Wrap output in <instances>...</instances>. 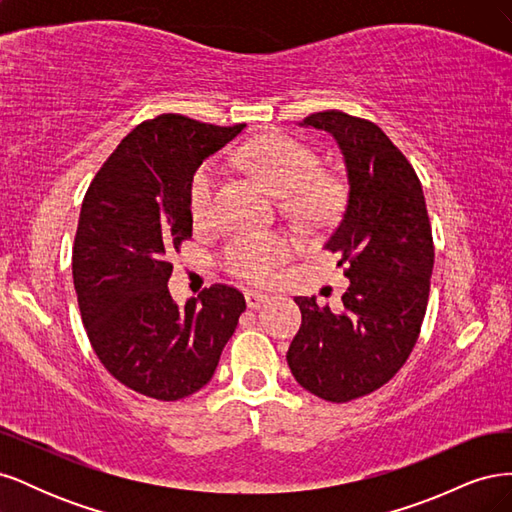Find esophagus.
<instances>
[{
	"instance_id": "34e87169",
	"label": "esophagus",
	"mask_w": 512,
	"mask_h": 512,
	"mask_svg": "<svg viewBox=\"0 0 512 512\" xmlns=\"http://www.w3.org/2000/svg\"><path fill=\"white\" fill-rule=\"evenodd\" d=\"M267 301H269V294L258 292V290H245V303H247V307L258 309L262 303H267Z\"/></svg>"
}]
</instances>
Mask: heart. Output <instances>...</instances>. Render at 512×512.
I'll return each instance as SVG.
<instances>
[{
    "label": "heart",
    "instance_id": "obj_1",
    "mask_svg": "<svg viewBox=\"0 0 512 512\" xmlns=\"http://www.w3.org/2000/svg\"><path fill=\"white\" fill-rule=\"evenodd\" d=\"M241 162L273 194L282 196L286 209L301 222H327L337 211V183L322 177L316 153L292 138L282 134L260 136L243 147ZM215 190H218V168L207 162L196 170L188 188V207L194 222L211 220ZM292 250V239L284 235L252 232L228 241L222 252V265L241 280L269 282Z\"/></svg>",
    "mask_w": 512,
    "mask_h": 512
}]
</instances>
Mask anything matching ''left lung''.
I'll return each instance as SVG.
<instances>
[{"mask_svg":"<svg viewBox=\"0 0 512 512\" xmlns=\"http://www.w3.org/2000/svg\"><path fill=\"white\" fill-rule=\"evenodd\" d=\"M305 128L329 132L344 153L348 203L327 250L350 280L344 309L294 297L301 329L286 361L305 391L346 404L404 367L425 318L433 237L421 181L376 123L342 111L314 113Z\"/></svg>","mask_w":512,"mask_h":512,"instance_id":"1","label":"left lung"}]
</instances>
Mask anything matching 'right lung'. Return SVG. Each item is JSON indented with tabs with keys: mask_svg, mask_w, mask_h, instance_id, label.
<instances>
[{
	"mask_svg": "<svg viewBox=\"0 0 512 512\" xmlns=\"http://www.w3.org/2000/svg\"><path fill=\"white\" fill-rule=\"evenodd\" d=\"M243 128L175 113L143 121L83 198L72 250L81 318L108 374L141 395L177 401L203 389L245 312L226 284L183 307L168 292V256L192 237L190 181Z\"/></svg>",
	"mask_w": 512,
	"mask_h": 512,
	"instance_id": "1",
	"label": "right lung"
}]
</instances>
